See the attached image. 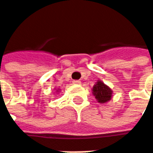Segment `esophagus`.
I'll list each match as a JSON object with an SVG mask.
<instances>
[{
    "mask_svg": "<svg viewBox=\"0 0 153 153\" xmlns=\"http://www.w3.org/2000/svg\"><path fill=\"white\" fill-rule=\"evenodd\" d=\"M72 83L74 84V85H80V84H81V81H78V80H74V81H72Z\"/></svg>",
    "mask_w": 153,
    "mask_h": 153,
    "instance_id": "obj_1",
    "label": "esophagus"
}]
</instances>
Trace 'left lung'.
Here are the masks:
<instances>
[{
	"mask_svg": "<svg viewBox=\"0 0 153 153\" xmlns=\"http://www.w3.org/2000/svg\"><path fill=\"white\" fill-rule=\"evenodd\" d=\"M92 93L97 100V102L104 104L111 101L112 98L113 91L103 81H97L93 86Z\"/></svg>",
	"mask_w": 153,
	"mask_h": 153,
	"instance_id": "left-lung-1",
	"label": "left lung"
}]
</instances>
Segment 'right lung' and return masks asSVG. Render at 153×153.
<instances>
[{
    "instance_id": "add662e5",
    "label": "right lung",
    "mask_w": 153,
    "mask_h": 153,
    "mask_svg": "<svg viewBox=\"0 0 153 153\" xmlns=\"http://www.w3.org/2000/svg\"><path fill=\"white\" fill-rule=\"evenodd\" d=\"M56 93H57V94H59V92H60V89H56Z\"/></svg>"
}]
</instances>
